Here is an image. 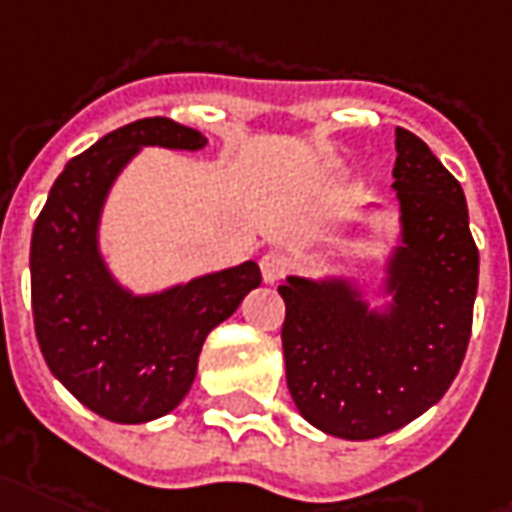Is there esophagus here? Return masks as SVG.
Here are the masks:
<instances>
[{
    "label": "esophagus",
    "instance_id": "obj_1",
    "mask_svg": "<svg viewBox=\"0 0 512 512\" xmlns=\"http://www.w3.org/2000/svg\"><path fill=\"white\" fill-rule=\"evenodd\" d=\"M260 274H263V279L271 282V285L279 282V279L287 274L285 257L279 255V252H266V255L260 257Z\"/></svg>",
    "mask_w": 512,
    "mask_h": 512
}]
</instances>
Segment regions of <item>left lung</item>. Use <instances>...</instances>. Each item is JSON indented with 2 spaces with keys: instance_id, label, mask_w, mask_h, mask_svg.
<instances>
[{
  "instance_id": "left-lung-1",
  "label": "left lung",
  "mask_w": 512,
  "mask_h": 512,
  "mask_svg": "<svg viewBox=\"0 0 512 512\" xmlns=\"http://www.w3.org/2000/svg\"><path fill=\"white\" fill-rule=\"evenodd\" d=\"M393 189L404 246L388 266V317L369 312L347 282L290 276L279 287L287 388L331 437L374 439L423 415L456 380L472 336L480 255L464 189L401 127Z\"/></svg>"
}]
</instances>
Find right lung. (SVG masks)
<instances>
[{
  "mask_svg": "<svg viewBox=\"0 0 512 512\" xmlns=\"http://www.w3.org/2000/svg\"><path fill=\"white\" fill-rule=\"evenodd\" d=\"M140 146L203 149L198 130L140 119L67 162L32 230L34 333L48 369L83 407L113 423L162 418L187 396L206 336L260 285L257 263L168 293H124L97 252L102 200Z\"/></svg>",
  "mask_w": 512,
  "mask_h": 512,
  "instance_id": "add662e5",
  "label": "right lung"
}]
</instances>
